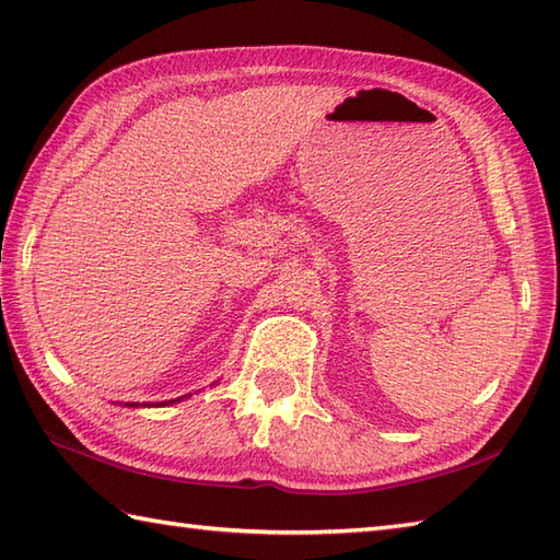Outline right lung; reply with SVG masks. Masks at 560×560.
<instances>
[{
  "mask_svg": "<svg viewBox=\"0 0 560 560\" xmlns=\"http://www.w3.org/2000/svg\"><path fill=\"white\" fill-rule=\"evenodd\" d=\"M189 395H183V397H177V399H168V401H144V404H139V401H127L125 407H168V404H175V401H183V399H187Z\"/></svg>",
  "mask_w": 560,
  "mask_h": 560,
  "instance_id": "right-lung-1",
  "label": "right lung"
}]
</instances>
